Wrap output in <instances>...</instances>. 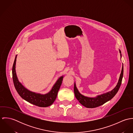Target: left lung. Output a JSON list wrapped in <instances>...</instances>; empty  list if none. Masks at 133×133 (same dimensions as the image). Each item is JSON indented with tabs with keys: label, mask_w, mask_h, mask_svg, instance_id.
<instances>
[{
	"label": "left lung",
	"mask_w": 133,
	"mask_h": 133,
	"mask_svg": "<svg viewBox=\"0 0 133 133\" xmlns=\"http://www.w3.org/2000/svg\"><path fill=\"white\" fill-rule=\"evenodd\" d=\"M119 52L120 54V56L121 57L122 55L121 54V51L119 50ZM123 75V65L122 64V70L119 77V79L117 84L113 90L111 91L107 92L106 93L101 94V95H98L96 97H88L84 96L83 95L81 94L78 91L76 86V83H74V94L76 99L79 101V102L84 107L87 108H95L96 107H99L105 102H108V101L112 99L115 95L118 92L122 80V77Z\"/></svg>",
	"instance_id": "1"
}]
</instances>
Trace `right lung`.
Wrapping results in <instances>:
<instances>
[{
    "label": "right lung",
    "instance_id": "1",
    "mask_svg": "<svg viewBox=\"0 0 133 133\" xmlns=\"http://www.w3.org/2000/svg\"><path fill=\"white\" fill-rule=\"evenodd\" d=\"M16 58L17 55L13 65L12 76L14 87L20 96L29 103L39 107H47L52 105L57 97L58 92L61 85L63 76H61L58 78L51 90L47 94H41L31 92L24 88L17 78L15 70Z\"/></svg>",
    "mask_w": 133,
    "mask_h": 133
}]
</instances>
